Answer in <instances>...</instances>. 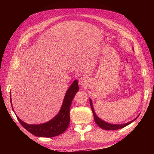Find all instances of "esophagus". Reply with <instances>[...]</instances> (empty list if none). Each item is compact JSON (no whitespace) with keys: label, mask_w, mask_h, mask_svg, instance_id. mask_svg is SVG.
<instances>
[{"label":"esophagus","mask_w":154,"mask_h":154,"mask_svg":"<svg viewBox=\"0 0 154 154\" xmlns=\"http://www.w3.org/2000/svg\"><path fill=\"white\" fill-rule=\"evenodd\" d=\"M88 79L85 77H82L79 79V84L82 86H85L87 85Z\"/></svg>","instance_id":"34e87169"}]
</instances>
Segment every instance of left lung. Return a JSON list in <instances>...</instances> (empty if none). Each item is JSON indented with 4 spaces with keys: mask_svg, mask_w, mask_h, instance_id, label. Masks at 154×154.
Listing matches in <instances>:
<instances>
[{
    "mask_svg": "<svg viewBox=\"0 0 154 154\" xmlns=\"http://www.w3.org/2000/svg\"><path fill=\"white\" fill-rule=\"evenodd\" d=\"M90 106H91V109H92V112H93V115H94V120H95V122L97 124V125L100 127L102 129H104V130H118V129H120V128H124V127L129 125L130 124H131L132 122H134V121H135L138 117L139 116V115L135 118L134 119V120L128 122H127L125 124H109V123H108L102 119H100L97 115L95 113V112H94V108H93V103H92V100L91 99H90Z\"/></svg>",
    "mask_w": 154,
    "mask_h": 154,
    "instance_id": "obj_1",
    "label": "left lung"
}]
</instances>
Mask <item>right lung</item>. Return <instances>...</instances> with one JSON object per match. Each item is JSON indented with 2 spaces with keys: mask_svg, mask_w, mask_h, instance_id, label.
<instances>
[{
  "mask_svg": "<svg viewBox=\"0 0 154 154\" xmlns=\"http://www.w3.org/2000/svg\"><path fill=\"white\" fill-rule=\"evenodd\" d=\"M79 89L78 82L77 80H75L65 94L62 106L58 113L51 121L43 124H28L22 121L14 111L10 97L11 107L20 124L32 135L36 137L46 138L56 137L63 133L69 126L70 122V107L72 99L78 92Z\"/></svg>",
  "mask_w": 154,
  "mask_h": 154,
  "instance_id": "add662e5",
  "label": "right lung"
}]
</instances>
